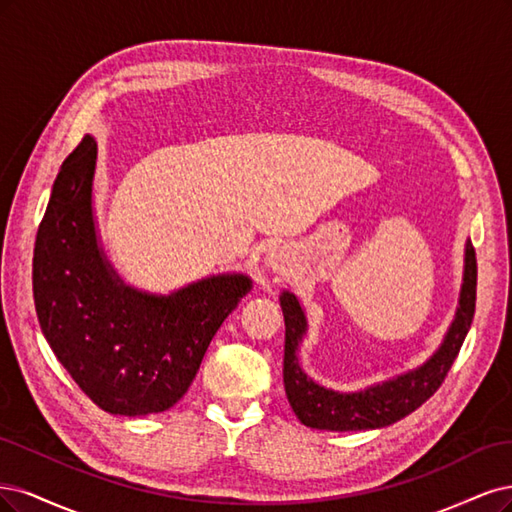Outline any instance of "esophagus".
I'll list each match as a JSON object with an SVG mask.
<instances>
[{
    "instance_id": "1",
    "label": "esophagus",
    "mask_w": 512,
    "mask_h": 512,
    "mask_svg": "<svg viewBox=\"0 0 512 512\" xmlns=\"http://www.w3.org/2000/svg\"><path fill=\"white\" fill-rule=\"evenodd\" d=\"M268 268H272L274 272H287L289 268V255L283 249H272L266 257Z\"/></svg>"
}]
</instances>
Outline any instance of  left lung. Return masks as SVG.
I'll return each instance as SVG.
<instances>
[{
	"label": "left lung",
	"mask_w": 512,
	"mask_h": 512,
	"mask_svg": "<svg viewBox=\"0 0 512 512\" xmlns=\"http://www.w3.org/2000/svg\"><path fill=\"white\" fill-rule=\"evenodd\" d=\"M476 306V253L466 242L464 283L459 291L455 319L438 351L423 366L398 374L389 381L353 393H340L312 381L300 366L298 346L306 334V315L300 300L291 291L280 293V308L285 315V359L283 378L287 400L306 427L329 432L376 430L404 419L417 410L442 385L453 361L466 340Z\"/></svg>",
	"instance_id": "1"
}]
</instances>
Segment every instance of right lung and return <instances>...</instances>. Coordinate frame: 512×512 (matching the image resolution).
I'll use <instances>...</instances> for the list:
<instances>
[{"label": "right lung", "instance_id": "1", "mask_svg": "<svg viewBox=\"0 0 512 512\" xmlns=\"http://www.w3.org/2000/svg\"><path fill=\"white\" fill-rule=\"evenodd\" d=\"M93 136L63 161L34 249L42 334L93 404L112 415L163 412L187 393L212 336L253 289L219 274L170 295L125 285L97 240Z\"/></svg>", "mask_w": 512, "mask_h": 512}]
</instances>
